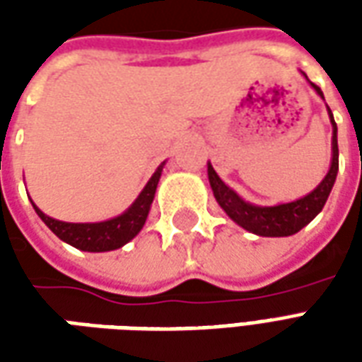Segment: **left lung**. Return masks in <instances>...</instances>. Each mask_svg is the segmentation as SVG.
<instances>
[{
    "mask_svg": "<svg viewBox=\"0 0 362 362\" xmlns=\"http://www.w3.org/2000/svg\"><path fill=\"white\" fill-rule=\"evenodd\" d=\"M312 87L318 90V95L322 96V90H320L318 85L312 83ZM329 118H332V126H334L332 166H329V173L326 174V178L320 182L318 188L310 192L308 196H304L303 199H296V202H291V204L275 205V207H258V205L246 204L244 199H240L233 189L228 188L225 182L221 180L217 173L213 170V166L209 165L207 174H209V184H211L213 194H215V199L219 202L221 207L227 211L228 217L235 223H238L243 228L259 236H291L298 233L303 227H306L322 211V207L326 205L327 196L334 188L337 168H339L337 126H335L332 110H329Z\"/></svg>",
    "mask_w": 362,
    "mask_h": 362,
    "instance_id": "8db88e82",
    "label": "left lung"
}]
</instances>
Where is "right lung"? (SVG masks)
<instances>
[{"mask_svg": "<svg viewBox=\"0 0 362 362\" xmlns=\"http://www.w3.org/2000/svg\"><path fill=\"white\" fill-rule=\"evenodd\" d=\"M163 165L158 166L157 173L151 176V180L147 182V186L143 188V192L135 199L134 205L116 219L104 221V223H64V221H56L48 217V215H44L36 205L35 209L38 213V217L48 225L52 233L58 238H62L64 243L71 244L75 248L85 252L116 250L119 246L129 243L145 225V219L149 215V207L153 204V197H155L158 178H160V173H163Z\"/></svg>", "mask_w": 362, "mask_h": 362, "instance_id": "1", "label": "right lung"}]
</instances>
